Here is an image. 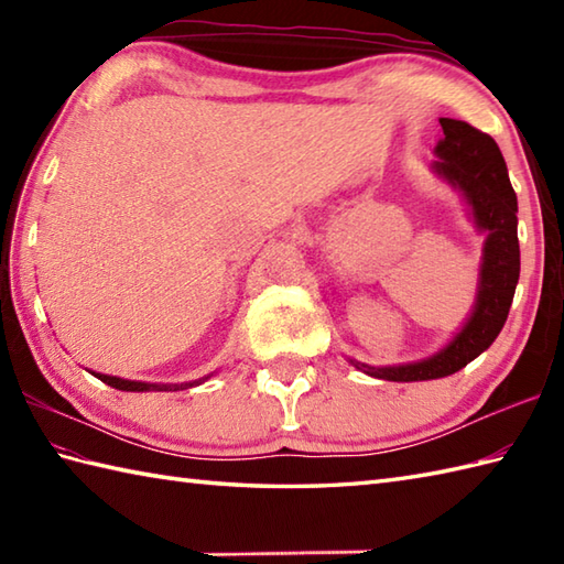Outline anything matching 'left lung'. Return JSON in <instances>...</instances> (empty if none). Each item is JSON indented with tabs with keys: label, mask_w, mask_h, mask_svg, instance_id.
Returning <instances> with one entry per match:
<instances>
[{
	"label": "left lung",
	"mask_w": 564,
	"mask_h": 564,
	"mask_svg": "<svg viewBox=\"0 0 564 564\" xmlns=\"http://www.w3.org/2000/svg\"><path fill=\"white\" fill-rule=\"evenodd\" d=\"M441 128L443 138L434 150L438 160L431 162V170L460 191V196L470 206L475 227L487 235L475 305L463 329L441 351L422 358V361L368 366L349 358L370 378L414 382L458 373L499 337L509 317L513 293H517L521 271L517 235L519 203L509 182L507 162L501 158L497 142L470 123L441 118Z\"/></svg>",
	"instance_id": "8db88e82"
}]
</instances>
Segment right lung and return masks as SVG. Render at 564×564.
Masks as SVG:
<instances>
[{
  "label": "right lung",
  "instance_id": "obj_1",
  "mask_svg": "<svg viewBox=\"0 0 564 564\" xmlns=\"http://www.w3.org/2000/svg\"><path fill=\"white\" fill-rule=\"evenodd\" d=\"M94 378H99L106 386H111L116 390H126V392H150V390H160V392H170V390H186V388H194L200 386V382H206L210 376L206 378H198L194 382H170V386H158V382H140V380H126V378H116V376H104V373H94Z\"/></svg>",
  "mask_w": 564,
  "mask_h": 564
}]
</instances>
